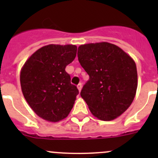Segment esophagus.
I'll return each mask as SVG.
<instances>
[{
	"label": "esophagus",
	"instance_id": "obj_1",
	"mask_svg": "<svg viewBox=\"0 0 158 158\" xmlns=\"http://www.w3.org/2000/svg\"><path fill=\"white\" fill-rule=\"evenodd\" d=\"M77 89H78V90L79 91V92H81V90H82V84H81V83L78 84Z\"/></svg>",
	"mask_w": 158,
	"mask_h": 158
}]
</instances>
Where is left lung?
I'll use <instances>...</instances> for the list:
<instances>
[{
  "label": "left lung",
  "instance_id": "1",
  "mask_svg": "<svg viewBox=\"0 0 158 158\" xmlns=\"http://www.w3.org/2000/svg\"><path fill=\"white\" fill-rule=\"evenodd\" d=\"M78 60L89 79L80 92L91 113L102 121L117 118L130 107L138 88L133 59L108 42L80 45Z\"/></svg>",
  "mask_w": 158,
  "mask_h": 158
}]
</instances>
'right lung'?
<instances>
[{"instance_id": "right-lung-1", "label": "right lung", "mask_w": 158, "mask_h": 158, "mask_svg": "<svg viewBox=\"0 0 158 158\" xmlns=\"http://www.w3.org/2000/svg\"><path fill=\"white\" fill-rule=\"evenodd\" d=\"M77 47L49 44L33 52L20 70L21 90L39 117L58 122L69 115L79 90L70 82L66 66L74 60Z\"/></svg>"}]
</instances>
